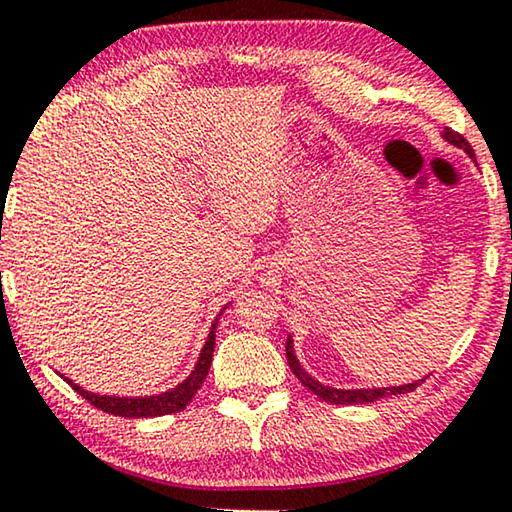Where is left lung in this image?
Returning a JSON list of instances; mask_svg holds the SVG:
<instances>
[{
	"label": "left lung",
	"instance_id": "8db88e82",
	"mask_svg": "<svg viewBox=\"0 0 512 512\" xmlns=\"http://www.w3.org/2000/svg\"><path fill=\"white\" fill-rule=\"evenodd\" d=\"M443 137L450 144L459 146V149H464L471 158H475L471 144H468L466 139L459 135V132L445 128ZM286 359H289V366L293 370V375H296L298 380L303 382V387L310 389L314 396L321 398V401L333 403V405L375 403V401H380V398H384V396H396V394H408V391H415L419 384L426 380V377H424V380H415V382H410V384H401V387H377V389H335V387H328V384H321L319 380H314V377L310 373H305V368L300 366V361L296 359V352H293L291 335H289V340H286Z\"/></svg>",
	"mask_w": 512,
	"mask_h": 512
}]
</instances>
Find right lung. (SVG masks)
Returning <instances> with one entry per match:
<instances>
[{
    "label": "right lung",
    "mask_w": 512,
    "mask_h": 512,
    "mask_svg": "<svg viewBox=\"0 0 512 512\" xmlns=\"http://www.w3.org/2000/svg\"><path fill=\"white\" fill-rule=\"evenodd\" d=\"M226 307H223V310H226ZM219 317H221V314H219ZM219 317L214 319L212 331H209V335H207V342H205V347H202V352L198 356V363H195L191 375H188L181 384H177L174 389L163 391V394L135 396V398H130V396H102V394H93V391L79 387V384H74L72 380H69V377H65V380H67V384H72V389L76 391V394H81L88 403H93L97 410L109 412V415L132 417V419L172 415V412L184 410L186 405L191 403V398L198 394L200 384L205 382V377L209 373V366H212L214 342H216V324H219Z\"/></svg>",
    "instance_id": "add662e5"
}]
</instances>
